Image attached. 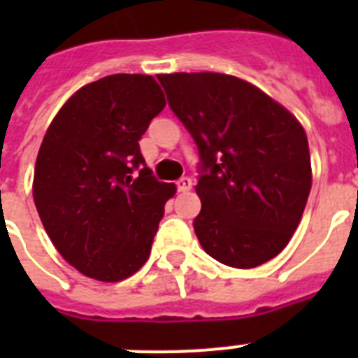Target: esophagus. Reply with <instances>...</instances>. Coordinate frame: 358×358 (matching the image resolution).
<instances>
[{
    "instance_id": "34e87169",
    "label": "esophagus",
    "mask_w": 358,
    "mask_h": 358,
    "mask_svg": "<svg viewBox=\"0 0 358 358\" xmlns=\"http://www.w3.org/2000/svg\"><path fill=\"white\" fill-rule=\"evenodd\" d=\"M192 188V179L189 177H181L179 181H177V192H188V189Z\"/></svg>"
}]
</instances>
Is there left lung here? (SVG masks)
Wrapping results in <instances>:
<instances>
[{"label": "left lung", "mask_w": 358, "mask_h": 358, "mask_svg": "<svg viewBox=\"0 0 358 358\" xmlns=\"http://www.w3.org/2000/svg\"><path fill=\"white\" fill-rule=\"evenodd\" d=\"M199 148L194 229L217 262L252 268L292 238L312 186L301 123L264 91L222 73L157 75Z\"/></svg>", "instance_id": "1"}]
</instances>
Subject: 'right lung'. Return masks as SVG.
I'll use <instances>...</instances> for the list:
<instances>
[{"instance_id":"add662e5","label":"right lung","mask_w":358,"mask_h":358,"mask_svg":"<svg viewBox=\"0 0 358 358\" xmlns=\"http://www.w3.org/2000/svg\"><path fill=\"white\" fill-rule=\"evenodd\" d=\"M163 107L154 78L118 73L78 90L44 134L37 213L57 251L85 276L122 281L148 260L176 186L152 176L138 141Z\"/></svg>"}]
</instances>
